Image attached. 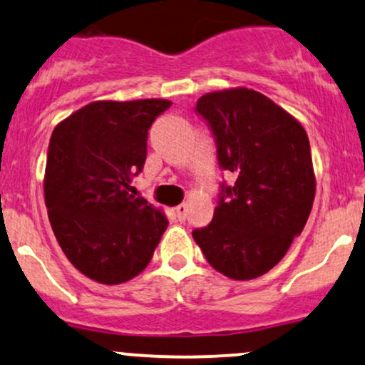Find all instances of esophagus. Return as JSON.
Masks as SVG:
<instances>
[{"label": "esophagus", "instance_id": "1", "mask_svg": "<svg viewBox=\"0 0 365 365\" xmlns=\"http://www.w3.org/2000/svg\"><path fill=\"white\" fill-rule=\"evenodd\" d=\"M187 211H188V206L185 202L183 204H178L177 207H175V215H177V217L180 221H183L185 220V216H187Z\"/></svg>", "mask_w": 365, "mask_h": 365}]
</instances>
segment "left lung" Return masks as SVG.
<instances>
[{
	"label": "left lung",
	"instance_id": "obj_1",
	"mask_svg": "<svg viewBox=\"0 0 365 365\" xmlns=\"http://www.w3.org/2000/svg\"><path fill=\"white\" fill-rule=\"evenodd\" d=\"M195 111L216 137L217 161L235 175L215 217L194 230L207 262L232 279H254L283 259L316 195L309 137L300 121L261 92H207Z\"/></svg>",
	"mask_w": 365,
	"mask_h": 365
}]
</instances>
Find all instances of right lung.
<instances>
[{"label": "right lung", "instance_id": "add662e5", "mask_svg": "<svg viewBox=\"0 0 365 365\" xmlns=\"http://www.w3.org/2000/svg\"><path fill=\"white\" fill-rule=\"evenodd\" d=\"M168 99L94 101L53 130L44 173L49 223L68 261L87 278L120 284L153 257L168 220L132 195L148 130Z\"/></svg>", "mask_w": 365, "mask_h": 365}]
</instances>
